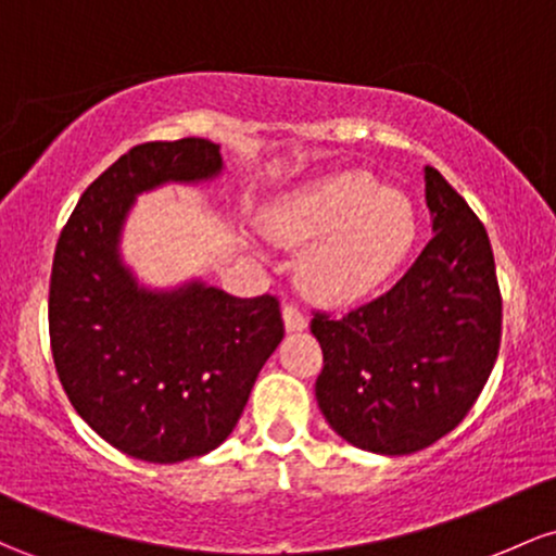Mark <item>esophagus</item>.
<instances>
[{
    "label": "esophagus",
    "mask_w": 556,
    "mask_h": 556,
    "mask_svg": "<svg viewBox=\"0 0 556 556\" xmlns=\"http://www.w3.org/2000/svg\"><path fill=\"white\" fill-rule=\"evenodd\" d=\"M282 319H285V329H288V332H301V329L308 327L306 314H303V311L298 306H285L282 308Z\"/></svg>",
    "instance_id": "esophagus-1"
}]
</instances>
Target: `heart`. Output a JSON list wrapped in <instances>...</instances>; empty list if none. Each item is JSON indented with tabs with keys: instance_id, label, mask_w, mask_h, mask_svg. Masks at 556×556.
<instances>
[{
	"instance_id": "obj_1",
	"label": "heart",
	"mask_w": 556,
	"mask_h": 556,
	"mask_svg": "<svg viewBox=\"0 0 556 556\" xmlns=\"http://www.w3.org/2000/svg\"><path fill=\"white\" fill-rule=\"evenodd\" d=\"M274 242L303 248V285L327 303H353L386 285L417 235L404 189L382 187L369 170H334L274 200L261 216Z\"/></svg>"
}]
</instances>
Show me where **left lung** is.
I'll list each match as a JSON object with an SVG mask.
<instances>
[{"instance_id":"obj_1","label":"left lung","mask_w":556,"mask_h":556,"mask_svg":"<svg viewBox=\"0 0 556 556\" xmlns=\"http://www.w3.org/2000/svg\"><path fill=\"white\" fill-rule=\"evenodd\" d=\"M432 237L393 290L343 319L316 314L325 351L316 404L351 446L404 456L454 430L478 401L502 340V295L485 227L425 166Z\"/></svg>"}]
</instances>
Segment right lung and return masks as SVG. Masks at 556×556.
Here are the masks:
<instances>
[{
	"label": "right lung",
	"instance_id": "obj_1",
	"mask_svg": "<svg viewBox=\"0 0 556 556\" xmlns=\"http://www.w3.org/2000/svg\"><path fill=\"white\" fill-rule=\"evenodd\" d=\"M222 174L208 139L137 144L91 181L54 248L58 377L78 417L134 459L176 465L222 446L285 338L277 298H235L203 279L150 288L121 253L139 194Z\"/></svg>",
	"mask_w": 556,
	"mask_h": 556
}]
</instances>
